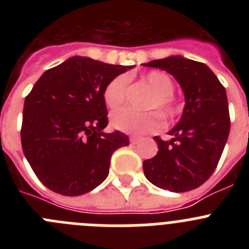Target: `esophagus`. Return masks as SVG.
<instances>
[{
    "mask_svg": "<svg viewBox=\"0 0 249 249\" xmlns=\"http://www.w3.org/2000/svg\"><path fill=\"white\" fill-rule=\"evenodd\" d=\"M138 141H140V138L135 137V136H131V137H129V143L131 144H137Z\"/></svg>",
    "mask_w": 249,
    "mask_h": 249,
    "instance_id": "34e87169",
    "label": "esophagus"
}]
</instances>
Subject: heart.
I'll list each match as a JSON object with an SVG mask.
<instances>
[{
    "mask_svg": "<svg viewBox=\"0 0 249 249\" xmlns=\"http://www.w3.org/2000/svg\"><path fill=\"white\" fill-rule=\"evenodd\" d=\"M144 81L155 91V96L149 100L147 108H157L164 118L173 117L177 108L171 97L175 91V83L172 78L162 71H151L144 76ZM126 77H114L106 86L103 92V98L107 107L116 109L122 106L126 97ZM111 126L127 135H144L160 128V118L156 112H135L129 109H120L112 113Z\"/></svg>",
    "mask_w": 249,
    "mask_h": 249,
    "instance_id": "heart-1",
    "label": "heart"
}]
</instances>
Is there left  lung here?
<instances>
[{
  "mask_svg": "<svg viewBox=\"0 0 249 249\" xmlns=\"http://www.w3.org/2000/svg\"><path fill=\"white\" fill-rule=\"evenodd\" d=\"M143 66L172 74L184 94L181 120L168 131L172 138H153L158 152L143 162L144 176L169 192L195 190L211 177L230 135L226 89L208 66L179 54Z\"/></svg>",
  "mask_w": 249,
  "mask_h": 249,
  "instance_id": "left-lung-1",
  "label": "left lung"
}]
</instances>
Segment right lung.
Returning <instances> with one entry per match:
<instances>
[{"mask_svg":"<svg viewBox=\"0 0 249 249\" xmlns=\"http://www.w3.org/2000/svg\"><path fill=\"white\" fill-rule=\"evenodd\" d=\"M131 68L73 56L35 83L23 105L22 149L51 191L80 196L94 190L108 176L112 153L129 144L122 132H103V92L114 77Z\"/></svg>","mask_w":249,"mask_h":249,"instance_id":"add662e5","label":"right lung"}]
</instances>
